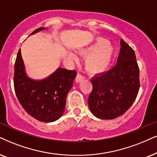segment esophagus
Instances as JSON below:
<instances>
[{"mask_svg":"<svg viewBox=\"0 0 157 157\" xmlns=\"http://www.w3.org/2000/svg\"><path fill=\"white\" fill-rule=\"evenodd\" d=\"M83 80H84V77H83L82 75H81L80 73H77L76 78H75V81H76V82H80L81 81H82Z\"/></svg>","mask_w":157,"mask_h":157,"instance_id":"34e87169","label":"esophagus"}]
</instances>
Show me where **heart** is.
<instances>
[{
    "label": "heart",
    "mask_w": 157,
    "mask_h": 157,
    "mask_svg": "<svg viewBox=\"0 0 157 157\" xmlns=\"http://www.w3.org/2000/svg\"><path fill=\"white\" fill-rule=\"evenodd\" d=\"M109 45V41L106 39L98 37L93 44L80 51L85 56V67L89 74H102L109 68L114 55V49ZM68 57L72 61H77L76 54L72 51L68 52Z\"/></svg>",
    "instance_id": "obj_1"
}]
</instances>
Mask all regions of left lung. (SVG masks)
Instances as JSON below:
<instances>
[{
    "label": "left lung",
    "mask_w": 157,
    "mask_h": 157,
    "mask_svg": "<svg viewBox=\"0 0 157 157\" xmlns=\"http://www.w3.org/2000/svg\"><path fill=\"white\" fill-rule=\"evenodd\" d=\"M120 45L117 64L91 79L93 90L88 106L91 113L101 120H113L124 114L139 90V68L133 49L122 39Z\"/></svg>",
    "instance_id": "obj_1"
}]
</instances>
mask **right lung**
I'll use <instances>...</instances> for the list:
<instances>
[{
    "label": "right lung",
    "mask_w": 157,
    "mask_h": 157,
    "mask_svg": "<svg viewBox=\"0 0 157 157\" xmlns=\"http://www.w3.org/2000/svg\"><path fill=\"white\" fill-rule=\"evenodd\" d=\"M46 28L40 27L31 35ZM75 70L58 68L43 80L29 78L25 72L21 49L14 64L13 84L20 104L30 116L43 122H51L62 116L68 93L76 77Z\"/></svg>",
    "instance_id": "add662e5"
}]
</instances>
